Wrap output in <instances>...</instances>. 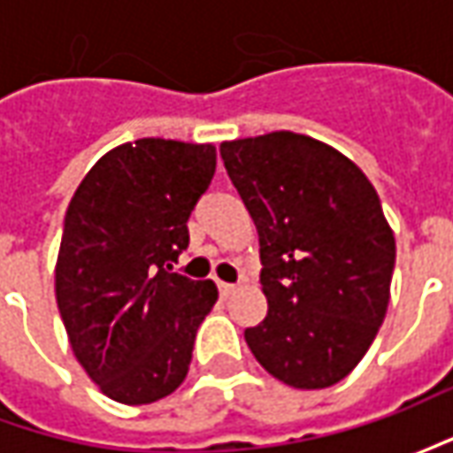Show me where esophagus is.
<instances>
[{"instance_id":"34e87169","label":"esophagus","mask_w":453,"mask_h":453,"mask_svg":"<svg viewBox=\"0 0 453 453\" xmlns=\"http://www.w3.org/2000/svg\"><path fill=\"white\" fill-rule=\"evenodd\" d=\"M236 289H239V285H232V282H221V280H219V292H221L224 297H229V295H234Z\"/></svg>"}]
</instances>
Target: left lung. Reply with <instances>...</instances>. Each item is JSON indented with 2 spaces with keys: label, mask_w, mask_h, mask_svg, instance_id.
<instances>
[{
  "label": "left lung",
  "mask_w": 453,
  "mask_h": 453,
  "mask_svg": "<svg viewBox=\"0 0 453 453\" xmlns=\"http://www.w3.org/2000/svg\"><path fill=\"white\" fill-rule=\"evenodd\" d=\"M259 234L267 318L247 327L259 365L292 388H330L383 325L395 239L373 183L310 135L274 131L221 143Z\"/></svg>",
  "instance_id": "8db88e82"
}]
</instances>
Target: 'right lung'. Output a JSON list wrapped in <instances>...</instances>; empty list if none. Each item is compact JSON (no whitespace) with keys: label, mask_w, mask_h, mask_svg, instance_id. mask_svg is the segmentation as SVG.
<instances>
[{"label":"right lung","mask_w":453,"mask_h":453,"mask_svg":"<svg viewBox=\"0 0 453 453\" xmlns=\"http://www.w3.org/2000/svg\"><path fill=\"white\" fill-rule=\"evenodd\" d=\"M214 171L211 143L138 138L108 150L67 206L58 307L78 363L118 403L161 401L188 373L219 292L171 270Z\"/></svg>","instance_id":"1"}]
</instances>
